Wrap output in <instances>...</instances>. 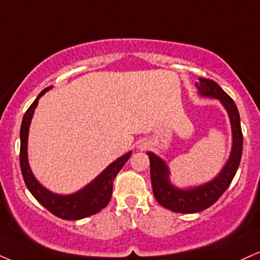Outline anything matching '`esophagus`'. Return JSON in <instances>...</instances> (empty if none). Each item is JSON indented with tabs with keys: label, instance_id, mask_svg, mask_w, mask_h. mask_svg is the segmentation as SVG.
I'll return each mask as SVG.
<instances>
[{
	"label": "esophagus",
	"instance_id": "34e87169",
	"mask_svg": "<svg viewBox=\"0 0 260 260\" xmlns=\"http://www.w3.org/2000/svg\"><path fill=\"white\" fill-rule=\"evenodd\" d=\"M138 148H139V149H142V150H144V149L146 148V145H145V144H140V145L138 146Z\"/></svg>",
	"mask_w": 260,
	"mask_h": 260
}]
</instances>
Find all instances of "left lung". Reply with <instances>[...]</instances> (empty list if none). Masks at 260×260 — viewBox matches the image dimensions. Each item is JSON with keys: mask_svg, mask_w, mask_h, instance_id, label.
<instances>
[{"mask_svg": "<svg viewBox=\"0 0 260 260\" xmlns=\"http://www.w3.org/2000/svg\"><path fill=\"white\" fill-rule=\"evenodd\" d=\"M196 87L200 94L219 99L224 108L226 109L231 122V129H233V149H231L229 160L224 166L219 176L205 185L189 190H180L172 185L168 179L170 172H168L167 165L155 154L148 152L150 177H151L152 191H154L156 201L160 203L162 207L178 212V213H196V212H201L203 209L211 207L213 203L217 202L235 177L241 156H242L243 136L241 131L239 110H237L235 102L213 80L200 79V82H196Z\"/></svg>", "mask_w": 260, "mask_h": 260, "instance_id": "8db88e82", "label": "left lung"}]
</instances>
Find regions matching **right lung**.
Returning a JSON list of instances; mask_svg holds the SVG:
<instances>
[{
	"instance_id": "1",
	"label": "right lung",
	"mask_w": 260,
	"mask_h": 260,
	"mask_svg": "<svg viewBox=\"0 0 260 260\" xmlns=\"http://www.w3.org/2000/svg\"><path fill=\"white\" fill-rule=\"evenodd\" d=\"M51 87H47L37 95L35 102L30 105L26 112L23 116V122L20 127V168L23 174L24 181L29 191L39 201L43 207L48 209L61 219L67 220H79L82 218L89 217L103 208L106 207L110 202L112 195V184H114L115 177L123 167L124 164L131 157V152L121 156L116 161L112 162L106 170L103 172L98 178H95L92 183L88 184L82 190L77 191L73 195L61 196L53 193L43 187L35 179L32 172L29 167L27 162V136H29V127L31 118H32L35 108L39 104V99Z\"/></svg>"
}]
</instances>
